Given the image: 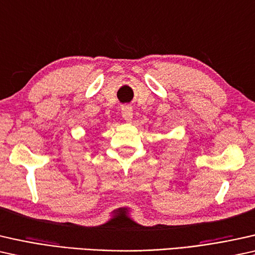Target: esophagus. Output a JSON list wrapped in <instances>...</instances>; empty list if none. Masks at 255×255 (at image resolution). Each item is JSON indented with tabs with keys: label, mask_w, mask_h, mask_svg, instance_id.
<instances>
[{
	"label": "esophagus",
	"mask_w": 255,
	"mask_h": 255,
	"mask_svg": "<svg viewBox=\"0 0 255 255\" xmlns=\"http://www.w3.org/2000/svg\"><path fill=\"white\" fill-rule=\"evenodd\" d=\"M121 114H123V118L127 121V123H130V121L132 120V110H131V107L124 106L123 109H121Z\"/></svg>",
	"instance_id": "34e87169"
}]
</instances>
